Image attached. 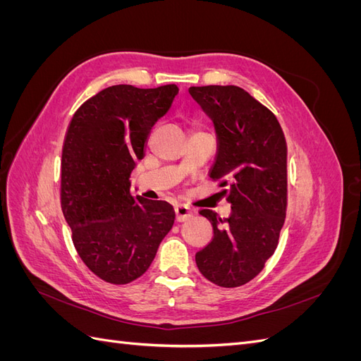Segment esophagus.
<instances>
[{
    "label": "esophagus",
    "mask_w": 361,
    "mask_h": 361,
    "mask_svg": "<svg viewBox=\"0 0 361 361\" xmlns=\"http://www.w3.org/2000/svg\"><path fill=\"white\" fill-rule=\"evenodd\" d=\"M174 212H176L178 221H185L187 218H191L194 215V209H191V207L185 203H178L174 206Z\"/></svg>",
    "instance_id": "34e87169"
}]
</instances>
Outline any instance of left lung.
Wrapping results in <instances>:
<instances>
[{"instance_id":"1","label":"left lung","mask_w":361,"mask_h":361,"mask_svg":"<svg viewBox=\"0 0 361 361\" xmlns=\"http://www.w3.org/2000/svg\"><path fill=\"white\" fill-rule=\"evenodd\" d=\"M211 117L218 154L209 178L231 185L232 214L211 209L214 238L195 255L202 274L221 288L243 286L274 255L286 218V141L277 117L238 85L190 87Z\"/></svg>"}]
</instances>
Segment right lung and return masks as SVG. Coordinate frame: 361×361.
<instances>
[{"mask_svg":"<svg viewBox=\"0 0 361 361\" xmlns=\"http://www.w3.org/2000/svg\"><path fill=\"white\" fill-rule=\"evenodd\" d=\"M179 93L176 84H118L72 117L61 157V209L72 241L93 274L113 285L143 276L173 227L170 203L130 194L150 130Z\"/></svg>","mask_w":361,"mask_h":361,"instance_id":"right-lung-1","label":"right lung"}]
</instances>
